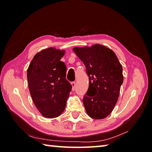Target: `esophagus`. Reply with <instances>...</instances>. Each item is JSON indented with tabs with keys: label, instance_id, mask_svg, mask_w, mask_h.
Returning <instances> with one entry per match:
<instances>
[{
	"label": "esophagus",
	"instance_id": "obj_1",
	"mask_svg": "<svg viewBox=\"0 0 152 152\" xmlns=\"http://www.w3.org/2000/svg\"><path fill=\"white\" fill-rule=\"evenodd\" d=\"M71 85H72V90L75 89V88H76V82H71Z\"/></svg>",
	"mask_w": 152,
	"mask_h": 152
}]
</instances>
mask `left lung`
Returning <instances> with one entry per match:
<instances>
[{
    "label": "left lung",
    "mask_w": 152,
    "mask_h": 152,
    "mask_svg": "<svg viewBox=\"0 0 152 152\" xmlns=\"http://www.w3.org/2000/svg\"><path fill=\"white\" fill-rule=\"evenodd\" d=\"M73 51L86 68L89 85L83 103L88 115L105 118L118 101L124 81L123 69L115 53L100 44L91 47H76Z\"/></svg>",
    "instance_id": "left-lung-1"
}]
</instances>
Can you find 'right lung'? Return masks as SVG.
<instances>
[{"label":"right lung","mask_w":152,"mask_h":152,"mask_svg":"<svg viewBox=\"0 0 152 152\" xmlns=\"http://www.w3.org/2000/svg\"><path fill=\"white\" fill-rule=\"evenodd\" d=\"M65 51L50 48L35 55L27 69L28 89L42 115L58 117L65 108L72 85L66 79V66L61 59Z\"/></svg>","instance_id":"obj_1"}]
</instances>
